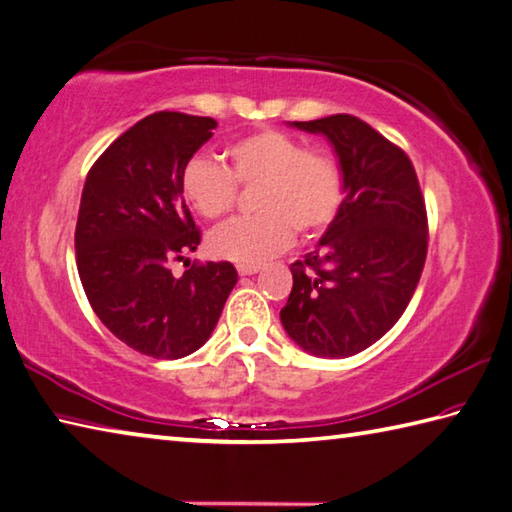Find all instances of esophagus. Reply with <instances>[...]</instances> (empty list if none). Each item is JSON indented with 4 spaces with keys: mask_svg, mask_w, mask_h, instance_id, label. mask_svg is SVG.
<instances>
[{
    "mask_svg": "<svg viewBox=\"0 0 512 512\" xmlns=\"http://www.w3.org/2000/svg\"><path fill=\"white\" fill-rule=\"evenodd\" d=\"M239 275H255L259 271V266H237Z\"/></svg>",
    "mask_w": 512,
    "mask_h": 512,
    "instance_id": "esophagus-1",
    "label": "esophagus"
}]
</instances>
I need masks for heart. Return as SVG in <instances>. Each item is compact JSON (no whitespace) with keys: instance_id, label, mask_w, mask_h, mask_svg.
I'll return each mask as SVG.
<instances>
[{"instance_id":"1","label":"heart","mask_w":512,"mask_h":512,"mask_svg":"<svg viewBox=\"0 0 512 512\" xmlns=\"http://www.w3.org/2000/svg\"><path fill=\"white\" fill-rule=\"evenodd\" d=\"M228 167L192 159L181 176L185 201L210 221L235 208L241 188H255L257 215L237 219L212 232V255L239 266H259L291 246L297 230L304 239L327 230L345 199V176L336 156L304 147L280 129L266 127L226 147Z\"/></svg>"}]
</instances>
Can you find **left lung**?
I'll list each match as a JSON object with an SVG mask.
<instances>
[{"label":"left lung","instance_id":"8db88e82","mask_svg":"<svg viewBox=\"0 0 512 512\" xmlns=\"http://www.w3.org/2000/svg\"><path fill=\"white\" fill-rule=\"evenodd\" d=\"M293 127L327 136L345 199L318 246L291 264L280 320L318 358H349L394 327L421 280L425 201L412 161L365 120L336 114Z\"/></svg>","mask_w":512,"mask_h":512}]
</instances>
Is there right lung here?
<instances>
[{
    "mask_svg": "<svg viewBox=\"0 0 512 512\" xmlns=\"http://www.w3.org/2000/svg\"><path fill=\"white\" fill-rule=\"evenodd\" d=\"M215 127V118L179 111L138 120L100 154L82 188L76 262L91 309L127 347L159 360L197 351L237 284L230 262L170 271L201 241L181 176Z\"/></svg>",
    "mask_w": 512,
    "mask_h": 512,
    "instance_id": "1",
    "label": "right lung"
}]
</instances>
